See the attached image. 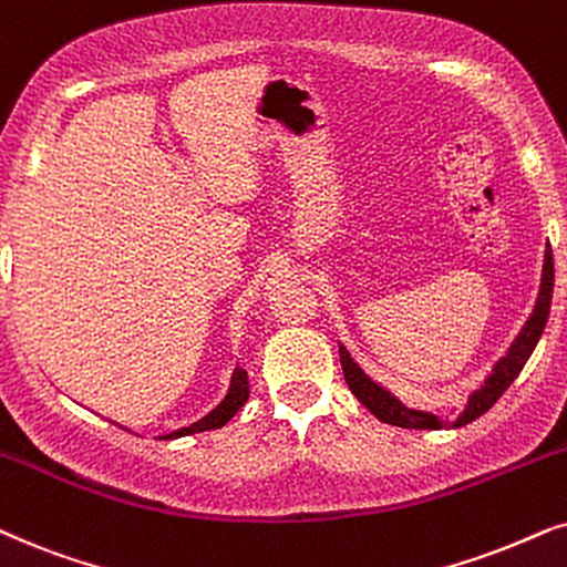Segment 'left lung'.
Instances as JSON below:
<instances>
[{
    "label": "left lung",
    "instance_id": "obj_1",
    "mask_svg": "<svg viewBox=\"0 0 567 567\" xmlns=\"http://www.w3.org/2000/svg\"><path fill=\"white\" fill-rule=\"evenodd\" d=\"M553 289H555V262H553V252L547 249L544 255V270H542V286H539V297H536V307L532 312V318L526 320L524 330H520L516 341L511 343L508 354H505L499 362L492 367V374L484 380V385L480 391H474L468 395L466 409L463 414L455 419L451 427H463V424L474 422L482 414L495 406L499 401V395L511 388V382L518 378L524 364L532 357V351L539 343V338L544 333V326H547L549 318V305H553ZM338 354H341V367H343V378H347V385L351 388V393L357 395L359 401L364 403V409H370L380 422L393 424V427H403V430H443L447 424L443 419L435 414H427V411H416L403 406V403L380 388L378 382H372L367 374L359 370L354 359L349 357V351L343 347H338Z\"/></svg>",
    "mask_w": 567,
    "mask_h": 567
}]
</instances>
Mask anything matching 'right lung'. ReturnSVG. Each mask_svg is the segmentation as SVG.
I'll return each mask as SVG.
<instances>
[{
  "label": "right lung",
  "mask_w": 567,
  "mask_h": 567,
  "mask_svg": "<svg viewBox=\"0 0 567 567\" xmlns=\"http://www.w3.org/2000/svg\"><path fill=\"white\" fill-rule=\"evenodd\" d=\"M249 395V382H247V372L241 370V367H237L231 374V385H229V393H226V399L218 403L216 409L210 411V414H205L203 419H197L195 424H189V427H182L176 432H168V435H164L161 440H174V437H185V435H195V432H205V430H218L224 427L229 419L237 414V411L245 406Z\"/></svg>",
  "instance_id": "add662e5"
}]
</instances>
